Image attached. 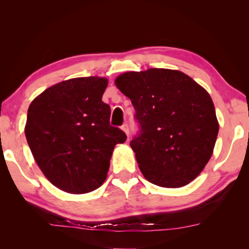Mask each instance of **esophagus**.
<instances>
[{"label":"esophagus","instance_id":"obj_1","mask_svg":"<svg viewBox=\"0 0 249 249\" xmlns=\"http://www.w3.org/2000/svg\"><path fill=\"white\" fill-rule=\"evenodd\" d=\"M122 129L124 130L125 134L127 135V136H129V127H128V124L127 123H124L123 125H122Z\"/></svg>","mask_w":249,"mask_h":249}]
</instances>
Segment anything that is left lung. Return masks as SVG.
<instances>
[{
	"label": "left lung",
	"mask_w": 249,
	"mask_h": 249,
	"mask_svg": "<svg viewBox=\"0 0 249 249\" xmlns=\"http://www.w3.org/2000/svg\"><path fill=\"white\" fill-rule=\"evenodd\" d=\"M115 83L135 108L138 132L130 147L145 178L165 188L196 179L212 156L218 133L208 92L170 69L126 72Z\"/></svg>",
	"instance_id": "obj_1"
}]
</instances>
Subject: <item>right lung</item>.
I'll return each mask as SVG.
<instances>
[{
    "mask_svg": "<svg viewBox=\"0 0 249 249\" xmlns=\"http://www.w3.org/2000/svg\"><path fill=\"white\" fill-rule=\"evenodd\" d=\"M107 80L75 78L54 84L28 107L25 135L37 165L57 188L87 193L107 179L109 159L126 134L109 124L102 101Z\"/></svg>",
    "mask_w": 249,
    "mask_h": 249,
    "instance_id": "right-lung-1",
    "label": "right lung"
}]
</instances>
